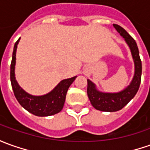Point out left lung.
Instances as JSON below:
<instances>
[{"label":"left lung","instance_id":"left-lung-1","mask_svg":"<svg viewBox=\"0 0 150 150\" xmlns=\"http://www.w3.org/2000/svg\"><path fill=\"white\" fill-rule=\"evenodd\" d=\"M113 27L125 39L129 46L135 65V73L130 85L118 93H103L95 88L94 84L88 79L87 93L92 105L94 108L103 112H115L122 109L137 93L141 82L142 62L135 40L122 26L113 24Z\"/></svg>","mask_w":150,"mask_h":150}]
</instances>
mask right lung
Here are the masks:
<instances>
[{"label": "right lung", "mask_w": 150, "mask_h": 150, "mask_svg": "<svg viewBox=\"0 0 150 150\" xmlns=\"http://www.w3.org/2000/svg\"><path fill=\"white\" fill-rule=\"evenodd\" d=\"M20 38L15 43L14 50L12 53V60L11 63V83L14 92V95L21 106L26 110L36 116L44 117L51 116L59 112L62 109L67 92L68 88L75 80L76 77L64 79L61 81L58 85L51 93L43 96H32L26 93L24 90L20 88V86L16 81L15 78V64H16V52L17 44Z\"/></svg>", "instance_id": "1"}]
</instances>
